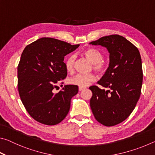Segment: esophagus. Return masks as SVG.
<instances>
[{"instance_id":"1","label":"esophagus","mask_w":155,"mask_h":155,"mask_svg":"<svg viewBox=\"0 0 155 155\" xmlns=\"http://www.w3.org/2000/svg\"><path fill=\"white\" fill-rule=\"evenodd\" d=\"M84 89H85V87H78V90H79V91H81L83 90Z\"/></svg>"}]
</instances>
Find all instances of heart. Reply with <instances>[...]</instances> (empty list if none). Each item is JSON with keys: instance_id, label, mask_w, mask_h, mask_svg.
<instances>
[{"instance_id": "obj_1", "label": "heart", "mask_w": 155, "mask_h": 155, "mask_svg": "<svg viewBox=\"0 0 155 155\" xmlns=\"http://www.w3.org/2000/svg\"><path fill=\"white\" fill-rule=\"evenodd\" d=\"M82 54L92 63V68L94 71L103 74L107 69V64L104 61V54L99 49L96 48H87L84 50ZM77 60V56L74 54L68 55L65 60V66L67 71L72 72ZM96 76L94 74H77L68 79V83L70 85H77L78 87H86L96 80Z\"/></svg>"}]
</instances>
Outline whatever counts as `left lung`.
Returning <instances> with one entry per match:
<instances>
[{
  "mask_svg": "<svg viewBox=\"0 0 155 155\" xmlns=\"http://www.w3.org/2000/svg\"><path fill=\"white\" fill-rule=\"evenodd\" d=\"M106 47L109 52V68L98 84L92 85L90 107L96 120L112 127L127 118L140 99L143 81L142 64L137 47L119 35L104 36L90 42Z\"/></svg>",
  "mask_w": 155,
  "mask_h": 155,
  "instance_id": "left-lung-1",
  "label": "left lung"
}]
</instances>
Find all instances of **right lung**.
I'll return each mask as SVG.
<instances>
[{
  "instance_id": "right-lung-1",
  "label": "right lung",
  "mask_w": 155,
  "mask_h": 155,
  "mask_svg": "<svg viewBox=\"0 0 155 155\" xmlns=\"http://www.w3.org/2000/svg\"><path fill=\"white\" fill-rule=\"evenodd\" d=\"M79 46L42 38L23 51L18 65V92L26 110L37 122L55 125L68 115L78 86L65 85L57 93L54 89L58 81L67 77L64 57Z\"/></svg>"
}]
</instances>
